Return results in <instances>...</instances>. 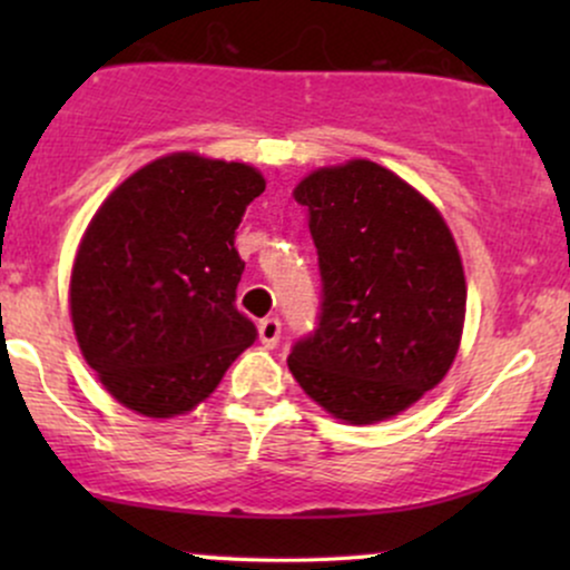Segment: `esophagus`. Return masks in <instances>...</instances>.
Segmentation results:
<instances>
[{
    "label": "esophagus",
    "mask_w": 570,
    "mask_h": 570,
    "mask_svg": "<svg viewBox=\"0 0 570 570\" xmlns=\"http://www.w3.org/2000/svg\"><path fill=\"white\" fill-rule=\"evenodd\" d=\"M259 340H263L265 348H276L281 340V322L276 316H267L259 322Z\"/></svg>",
    "instance_id": "obj_1"
}]
</instances>
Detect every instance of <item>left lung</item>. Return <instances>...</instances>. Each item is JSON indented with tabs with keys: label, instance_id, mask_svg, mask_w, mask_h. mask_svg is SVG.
Masks as SVG:
<instances>
[{
	"label": "left lung",
	"instance_id": "obj_1",
	"mask_svg": "<svg viewBox=\"0 0 570 570\" xmlns=\"http://www.w3.org/2000/svg\"><path fill=\"white\" fill-rule=\"evenodd\" d=\"M322 271L318 326L289 353L294 381L330 415L394 417L448 375L466 278L442 214L372 160L318 168L294 187Z\"/></svg>",
	"mask_w": 570,
	"mask_h": 570
}]
</instances>
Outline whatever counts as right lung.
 <instances>
[{
	"label": "right lung",
	"mask_w": 570,
	"mask_h": 570,
	"mask_svg": "<svg viewBox=\"0 0 570 570\" xmlns=\"http://www.w3.org/2000/svg\"><path fill=\"white\" fill-rule=\"evenodd\" d=\"M265 179L246 163L174 153L104 200L71 267L77 343L98 381L147 417L189 412L257 326L235 307V230Z\"/></svg>",
	"instance_id": "right-lung-1"
}]
</instances>
